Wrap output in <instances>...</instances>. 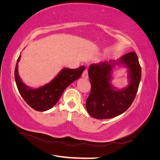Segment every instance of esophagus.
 <instances>
[{"label": "esophagus", "mask_w": 160, "mask_h": 160, "mask_svg": "<svg viewBox=\"0 0 160 160\" xmlns=\"http://www.w3.org/2000/svg\"><path fill=\"white\" fill-rule=\"evenodd\" d=\"M82 77H83V78H85V79H88V69H85L84 71H83V74H82Z\"/></svg>", "instance_id": "1"}]
</instances>
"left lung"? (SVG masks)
<instances>
[{
    "label": "left lung",
    "instance_id": "8db88e82",
    "mask_svg": "<svg viewBox=\"0 0 160 160\" xmlns=\"http://www.w3.org/2000/svg\"><path fill=\"white\" fill-rule=\"evenodd\" d=\"M123 66L128 71L129 85L118 89L111 83L113 71ZM88 75L91 93L86 101V109L93 118H113L124 113L132 104L141 80L142 70L136 53L131 52L116 61L91 64Z\"/></svg>",
    "mask_w": 160,
    "mask_h": 160
}]
</instances>
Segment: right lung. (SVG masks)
<instances>
[{
	"mask_svg": "<svg viewBox=\"0 0 160 160\" xmlns=\"http://www.w3.org/2000/svg\"><path fill=\"white\" fill-rule=\"evenodd\" d=\"M21 54L19 55L14 70V78L22 98L31 108L36 111H45L51 109L59 101L65 89L72 82L78 79L85 69L82 66L76 69H63L49 83L38 88H32L22 82L18 75V67Z\"/></svg>",
	"mask_w": 160,
	"mask_h": 160,
	"instance_id": "1",
	"label": "right lung"
}]
</instances>
